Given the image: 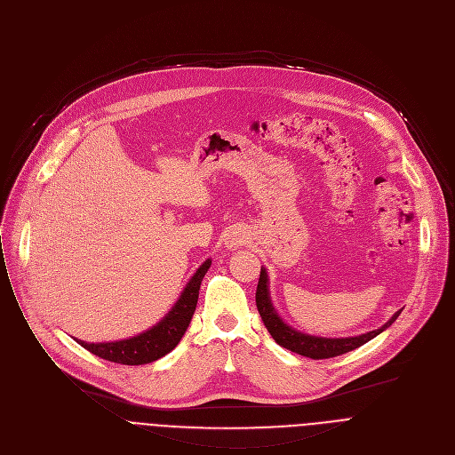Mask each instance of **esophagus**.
I'll return each mask as SVG.
<instances>
[{"instance_id": "obj_1", "label": "esophagus", "mask_w": 455, "mask_h": 455, "mask_svg": "<svg viewBox=\"0 0 455 455\" xmlns=\"http://www.w3.org/2000/svg\"><path fill=\"white\" fill-rule=\"evenodd\" d=\"M247 240H249V233H247L245 229H242V228H233V229H229V233H228V236H226V245H228V247H240V245H243Z\"/></svg>"}]
</instances>
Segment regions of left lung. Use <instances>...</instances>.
I'll use <instances>...</instances> for the list:
<instances>
[{"label": "left lung", "instance_id": "8db88e82", "mask_svg": "<svg viewBox=\"0 0 455 455\" xmlns=\"http://www.w3.org/2000/svg\"><path fill=\"white\" fill-rule=\"evenodd\" d=\"M256 307H258L261 321H263L265 328L268 330V333L272 335V339H275L280 346H283V347H287L294 353H299L303 356H308V358H331V356L344 355V353H347V351H351V349H355L362 344H366L368 340H371L379 333H382L387 326H391L402 312V310L396 312L389 319V323H386L382 328H379L375 331H370V333H364V335H358V337L323 339V337L305 335V333H299V331L292 330L291 326H287L278 317L275 308H272L270 299H268V291H267V272H265V268L259 270V280H258V287H256Z\"/></svg>", "mask_w": 455, "mask_h": 455}]
</instances>
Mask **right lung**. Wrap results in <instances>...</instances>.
<instances>
[{
    "instance_id": "add662e5",
    "label": "right lung",
    "mask_w": 455,
    "mask_h": 455,
    "mask_svg": "<svg viewBox=\"0 0 455 455\" xmlns=\"http://www.w3.org/2000/svg\"><path fill=\"white\" fill-rule=\"evenodd\" d=\"M210 259H206L187 285V289L180 294L179 301L168 312V315L157 323L152 330L127 339V340H118V342H99V344H91L84 340H76L82 347L91 351L93 355L115 362V364H124V366H140V364H148V362H154L166 353H170L180 340V337L185 335L192 315L197 307L199 299V291L203 278L210 268Z\"/></svg>"
}]
</instances>
